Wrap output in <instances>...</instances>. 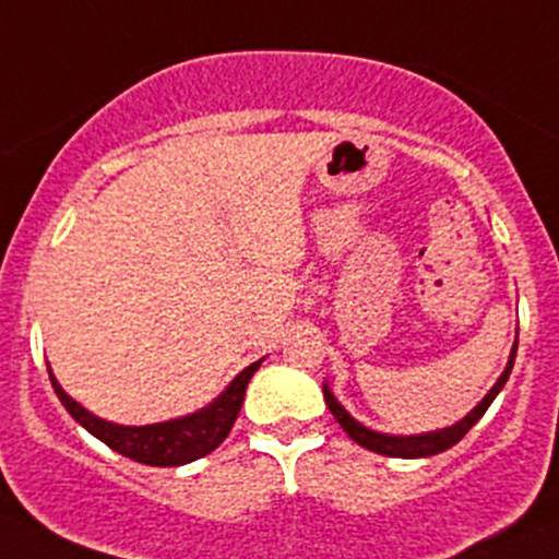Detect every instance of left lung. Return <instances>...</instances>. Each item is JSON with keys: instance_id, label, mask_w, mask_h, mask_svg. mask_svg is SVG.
I'll return each mask as SVG.
<instances>
[{"instance_id": "1", "label": "left lung", "mask_w": 559, "mask_h": 559, "mask_svg": "<svg viewBox=\"0 0 559 559\" xmlns=\"http://www.w3.org/2000/svg\"><path fill=\"white\" fill-rule=\"evenodd\" d=\"M516 343H520V330H516V341H514V346H511L506 370L500 373V379L495 381V386L489 389L487 394H484V400L476 405V408L471 411V414H465L460 421H454V425L441 427V430L419 432V436H392V432L370 430V427H365L362 421L354 419V416L348 414V411L343 408L341 403H337V397L332 394V389H330V384H326V381H324V386H321V389H324V403H326V408L332 411V416L337 419V425L346 430V436L352 438V441H357L362 449H370V452L386 454V456H403V460H416V456L441 454V452H447V449H452L456 441H462V438H465V432L471 430V427L476 425V421L481 419L484 414H487V408L492 405V400L498 397L500 389L506 386V381H509V376H511V368H514Z\"/></svg>"}]
</instances>
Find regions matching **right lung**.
<instances>
[{
    "instance_id": "obj_1",
    "label": "right lung",
    "mask_w": 559,
    "mask_h": 559,
    "mask_svg": "<svg viewBox=\"0 0 559 559\" xmlns=\"http://www.w3.org/2000/svg\"><path fill=\"white\" fill-rule=\"evenodd\" d=\"M259 362L248 365L246 370H240L229 386L218 394L213 403H207L205 408L194 411V414L178 416V419L156 421V425H116V421H107L94 416L92 411L83 408L78 400H72L70 394L61 389L56 381L53 370L48 368L50 384H53L56 397L61 400L67 411H70L72 419L81 427H86L94 438L110 447L112 452L129 456L134 462H143V465L154 467H178L186 462H194L200 456L211 454L224 438L233 430L235 419L240 414V405H243L246 386L251 381V376L257 373Z\"/></svg>"
}]
</instances>
